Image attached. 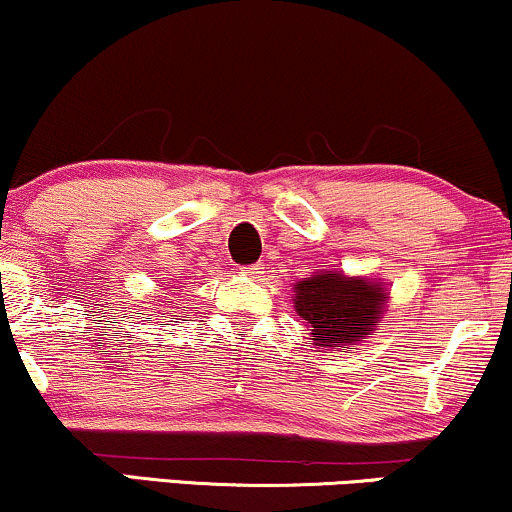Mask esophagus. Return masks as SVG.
Returning <instances> with one entry per match:
<instances>
[{"label":"esophagus","instance_id":"34e87169","mask_svg":"<svg viewBox=\"0 0 512 512\" xmlns=\"http://www.w3.org/2000/svg\"><path fill=\"white\" fill-rule=\"evenodd\" d=\"M238 272L243 276H252V279H257V276L262 274V267H260V264H248V267H240Z\"/></svg>","mask_w":512,"mask_h":512}]
</instances>
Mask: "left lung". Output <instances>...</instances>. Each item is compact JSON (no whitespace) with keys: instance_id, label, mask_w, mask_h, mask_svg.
<instances>
[{"instance_id":"obj_1","label":"left lung","mask_w":512,"mask_h":512,"mask_svg":"<svg viewBox=\"0 0 512 512\" xmlns=\"http://www.w3.org/2000/svg\"><path fill=\"white\" fill-rule=\"evenodd\" d=\"M384 298L377 283L343 274H315L295 283V312L310 324L315 346L362 341L379 322Z\"/></svg>"}]
</instances>
